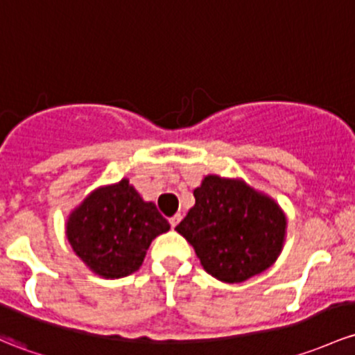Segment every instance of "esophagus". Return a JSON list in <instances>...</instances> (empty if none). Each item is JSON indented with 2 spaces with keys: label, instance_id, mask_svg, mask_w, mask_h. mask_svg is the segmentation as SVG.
I'll return each instance as SVG.
<instances>
[{
  "label": "esophagus",
  "instance_id": "1",
  "mask_svg": "<svg viewBox=\"0 0 355 355\" xmlns=\"http://www.w3.org/2000/svg\"><path fill=\"white\" fill-rule=\"evenodd\" d=\"M180 221H182V216H180V214H175L173 218H170V225H171V227L177 226Z\"/></svg>",
  "mask_w": 355,
  "mask_h": 355
}]
</instances>
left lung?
I'll list each match as a JSON object with an SVG mask.
<instances>
[{"instance_id":"8db88e82","label":"left lung","mask_w":355,"mask_h":355,"mask_svg":"<svg viewBox=\"0 0 355 355\" xmlns=\"http://www.w3.org/2000/svg\"><path fill=\"white\" fill-rule=\"evenodd\" d=\"M196 206L175 230L196 248L204 270L223 282H243L275 262L286 234L277 204L238 180L216 175L193 190Z\"/></svg>"}]
</instances>
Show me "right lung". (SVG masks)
<instances>
[{"mask_svg": "<svg viewBox=\"0 0 355 355\" xmlns=\"http://www.w3.org/2000/svg\"><path fill=\"white\" fill-rule=\"evenodd\" d=\"M168 230L155 204L121 180L93 192L69 216L68 240L95 274L119 279L136 272L151 241Z\"/></svg>", "mask_w": 355, "mask_h": 355, "instance_id": "1", "label": "right lung"}]
</instances>
